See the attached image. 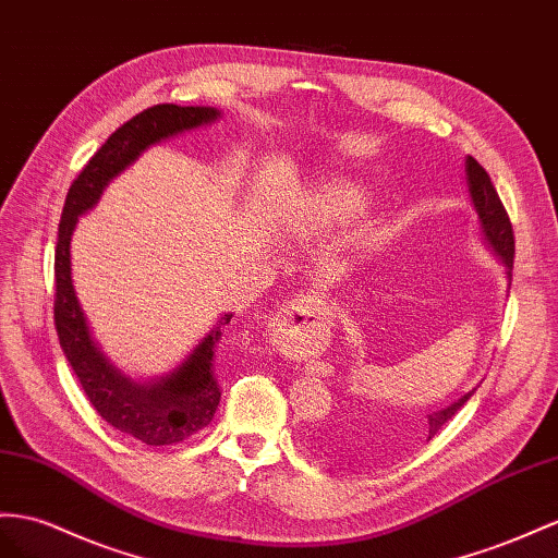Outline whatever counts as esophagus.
I'll return each instance as SVG.
<instances>
[{"label":"esophagus","instance_id":"34e87169","mask_svg":"<svg viewBox=\"0 0 558 558\" xmlns=\"http://www.w3.org/2000/svg\"><path fill=\"white\" fill-rule=\"evenodd\" d=\"M313 302L308 296H296L284 302L274 318H270V330L276 337L292 339L302 327H306L308 318H313Z\"/></svg>","mask_w":558,"mask_h":558}]
</instances>
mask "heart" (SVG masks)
<instances>
[{"instance_id":"obj_1","label":"heart","mask_w":558,"mask_h":558,"mask_svg":"<svg viewBox=\"0 0 558 558\" xmlns=\"http://www.w3.org/2000/svg\"><path fill=\"white\" fill-rule=\"evenodd\" d=\"M365 203V189L351 179H330L313 191L299 211V221L339 223L353 217Z\"/></svg>"}]
</instances>
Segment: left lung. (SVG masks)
I'll return each instance as SVG.
<instances>
[{
  "mask_svg": "<svg viewBox=\"0 0 558 558\" xmlns=\"http://www.w3.org/2000/svg\"><path fill=\"white\" fill-rule=\"evenodd\" d=\"M464 179H466L471 205H474L476 217H478L481 238L485 242V247H488L497 256V262L505 266L507 284H511L513 231H511V223H509L507 211L502 207V199H499L495 185H493V181L488 177V171H485L471 155H466V160H464ZM474 393H476V389H471L464 396L457 398V401L448 403L446 408H438L434 412H428L424 422L420 420V426H417V434L415 436L432 440L440 432V428L446 426V422L452 420L454 412L460 410ZM344 446H347L344 440H339V436H330V434L318 440V450L323 454H327V457L347 454Z\"/></svg>",
  "mask_w": 558,
  "mask_h": 558,
  "instance_id": "1",
  "label": "left lung"
}]
</instances>
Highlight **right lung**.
Returning <instances> with one entry per match:
<instances>
[{
    "mask_svg": "<svg viewBox=\"0 0 558 558\" xmlns=\"http://www.w3.org/2000/svg\"><path fill=\"white\" fill-rule=\"evenodd\" d=\"M221 110L209 106L162 104L138 112L110 134L92 160L70 185L56 242V304L53 320L61 349L73 365L84 393L110 426L146 446H171L185 440L214 420L219 405V384L214 377V347L221 339V327L231 323L226 313L217 325L197 341L185 359L167 375L134 379L108 359L98 344L84 313L75 284L70 242L82 214L94 209L108 183L136 162L143 150L183 132L217 122Z\"/></svg>",
    "mask_w": 558,
    "mask_h": 558,
    "instance_id": "add662e5",
    "label": "right lung"
}]
</instances>
